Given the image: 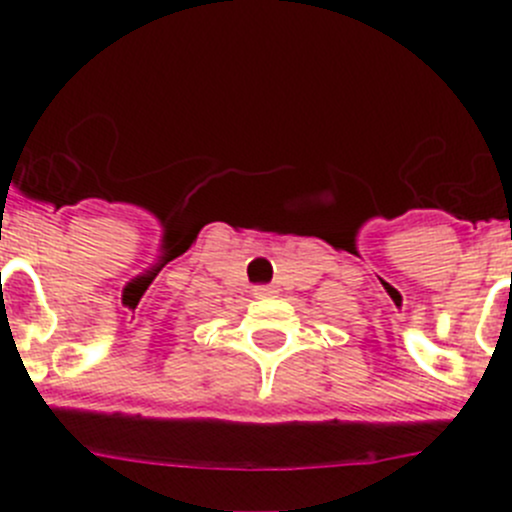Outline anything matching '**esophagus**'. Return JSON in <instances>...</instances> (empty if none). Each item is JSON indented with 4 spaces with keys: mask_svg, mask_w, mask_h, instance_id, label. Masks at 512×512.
I'll use <instances>...</instances> for the list:
<instances>
[{
    "mask_svg": "<svg viewBox=\"0 0 512 512\" xmlns=\"http://www.w3.org/2000/svg\"><path fill=\"white\" fill-rule=\"evenodd\" d=\"M271 295H274V289L266 287V284H259V287H253V297H256V300H266V297H271Z\"/></svg>",
    "mask_w": 512,
    "mask_h": 512,
    "instance_id": "34e87169",
    "label": "esophagus"
}]
</instances>
